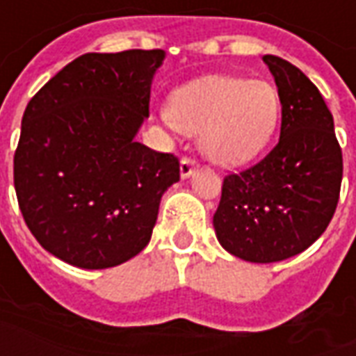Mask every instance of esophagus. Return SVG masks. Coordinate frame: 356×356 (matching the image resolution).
Masks as SVG:
<instances>
[{"label": "esophagus", "mask_w": 356, "mask_h": 356, "mask_svg": "<svg viewBox=\"0 0 356 356\" xmlns=\"http://www.w3.org/2000/svg\"><path fill=\"white\" fill-rule=\"evenodd\" d=\"M197 167V161L191 159V157H181L180 161V175L181 178H188V176L193 175V170Z\"/></svg>", "instance_id": "1"}]
</instances>
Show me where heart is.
<instances>
[{"instance_id":"1","label":"heart","mask_w":356,"mask_h":356,"mask_svg":"<svg viewBox=\"0 0 356 356\" xmlns=\"http://www.w3.org/2000/svg\"><path fill=\"white\" fill-rule=\"evenodd\" d=\"M281 100L271 83L237 75H207L170 95L168 123L203 132L201 146L210 161L237 167L254 159L271 140Z\"/></svg>"}]
</instances>
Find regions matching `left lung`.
<instances>
[{
  "label": "left lung",
  "mask_w": 356,
  "mask_h": 356,
  "mask_svg": "<svg viewBox=\"0 0 356 356\" xmlns=\"http://www.w3.org/2000/svg\"><path fill=\"white\" fill-rule=\"evenodd\" d=\"M282 106L277 146L252 167L224 178L214 214L220 245L254 264L292 258L309 248L330 224L343 176L334 118L302 70L273 54Z\"/></svg>",
  "instance_id": "1"
}]
</instances>
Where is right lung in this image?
Returning a JSON list of instances; mask_svg holds the SVG:
<instances>
[{
    "instance_id": "obj_1",
    "label": "right lung",
    "mask_w": 356,
    "mask_h": 356,
    "mask_svg": "<svg viewBox=\"0 0 356 356\" xmlns=\"http://www.w3.org/2000/svg\"><path fill=\"white\" fill-rule=\"evenodd\" d=\"M165 51L87 53L26 106L15 152L20 212L47 252L81 269L131 260L152 238L172 153L134 140Z\"/></svg>"
}]
</instances>
